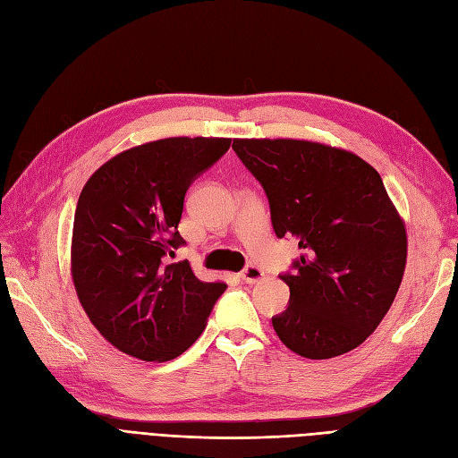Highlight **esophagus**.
Listing matches in <instances>:
<instances>
[{"mask_svg":"<svg viewBox=\"0 0 458 458\" xmlns=\"http://www.w3.org/2000/svg\"><path fill=\"white\" fill-rule=\"evenodd\" d=\"M242 279L245 284H257L260 279H264V270L257 264H249V267L242 272Z\"/></svg>","mask_w":458,"mask_h":458,"instance_id":"34e87169","label":"esophagus"}]
</instances>
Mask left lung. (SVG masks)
Wrapping results in <instances>:
<instances>
[{"label":"left lung","instance_id":"left-lung-1","mask_svg":"<svg viewBox=\"0 0 458 458\" xmlns=\"http://www.w3.org/2000/svg\"><path fill=\"white\" fill-rule=\"evenodd\" d=\"M268 196L277 238L302 249L285 312L272 326L289 350L327 360L358 348L390 310L407 233L380 174L356 154L294 139H233Z\"/></svg>","mask_w":458,"mask_h":458}]
</instances>
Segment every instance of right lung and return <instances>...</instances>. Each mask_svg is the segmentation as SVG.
Returning <instances> with one entry per match:
<instances>
[{"label": "right lung", "instance_id": "obj_1", "mask_svg": "<svg viewBox=\"0 0 458 458\" xmlns=\"http://www.w3.org/2000/svg\"><path fill=\"white\" fill-rule=\"evenodd\" d=\"M230 139L173 137L117 154L83 186L72 232V279L93 326L127 356L169 361L203 333L226 284H205L188 260L167 262L184 196Z\"/></svg>", "mask_w": 458, "mask_h": 458}]
</instances>
